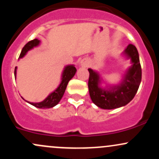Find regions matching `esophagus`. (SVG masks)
<instances>
[{
  "label": "esophagus",
  "instance_id": "34e87169",
  "mask_svg": "<svg viewBox=\"0 0 159 159\" xmlns=\"http://www.w3.org/2000/svg\"><path fill=\"white\" fill-rule=\"evenodd\" d=\"M81 65L82 66H84V67H87L89 65L88 61L87 60H82L81 62Z\"/></svg>",
  "mask_w": 159,
  "mask_h": 159
}]
</instances>
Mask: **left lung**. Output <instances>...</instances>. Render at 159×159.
Here are the masks:
<instances>
[{
  "label": "left lung",
  "instance_id": "left-lung-1",
  "mask_svg": "<svg viewBox=\"0 0 159 159\" xmlns=\"http://www.w3.org/2000/svg\"><path fill=\"white\" fill-rule=\"evenodd\" d=\"M123 53L127 58L130 59L132 65L119 84L102 88L100 84L102 79L99 73L88 69L90 97L92 102L101 109H113L127 105L133 99L138 90L142 78L138 51L134 45L129 44Z\"/></svg>",
  "mask_w": 159,
  "mask_h": 159
}]
</instances>
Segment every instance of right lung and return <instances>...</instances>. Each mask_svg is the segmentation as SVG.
Instances as JSON below:
<instances>
[{
	"mask_svg": "<svg viewBox=\"0 0 159 159\" xmlns=\"http://www.w3.org/2000/svg\"><path fill=\"white\" fill-rule=\"evenodd\" d=\"M39 43L40 41L38 39H34L32 40V41H30L29 42H28L25 46H24V48H22V51H21L20 59L22 58V57L27 53V52L29 51V50L34 48V47L38 46ZM76 71L77 69L75 67V66H66V67L64 68L63 71H62V78H61L62 81H61L59 87L56 89L53 92H52L51 93L49 94L48 97H47L46 99H43L42 102H28V101H26V102L30 103L31 105L35 106V107L39 108V109H48V108H52L53 107V106H55L56 105H57V104L59 103V102L60 101V99H62L64 93H65L68 83H69V81H70L71 78L74 77L75 75ZM14 75L15 76L16 75V67L15 68Z\"/></svg>",
	"mask_w": 159,
	"mask_h": 159,
	"instance_id": "right-lung-1",
	"label": "right lung"
}]
</instances>
